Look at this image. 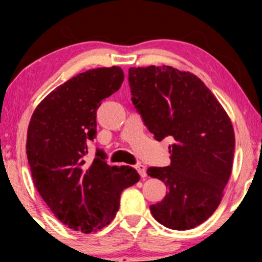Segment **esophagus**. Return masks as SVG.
<instances>
[{
	"label": "esophagus",
	"mask_w": 262,
	"mask_h": 262,
	"mask_svg": "<svg viewBox=\"0 0 262 262\" xmlns=\"http://www.w3.org/2000/svg\"><path fill=\"white\" fill-rule=\"evenodd\" d=\"M135 169H137L138 172H139V175H140L141 179H144V177H146V167L144 166L143 164L135 165Z\"/></svg>",
	"instance_id": "34e87169"
}]
</instances>
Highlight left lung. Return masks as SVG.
Here are the masks:
<instances>
[{
    "label": "left lung",
    "mask_w": 262,
    "mask_h": 262,
    "mask_svg": "<svg viewBox=\"0 0 262 262\" xmlns=\"http://www.w3.org/2000/svg\"><path fill=\"white\" fill-rule=\"evenodd\" d=\"M128 81L150 133L172 141L170 166L146 171L169 189L150 212L170 229H192L218 208L229 181L235 149L229 117L197 76L172 66L130 68Z\"/></svg>",
    "instance_id": "obj_1"
}]
</instances>
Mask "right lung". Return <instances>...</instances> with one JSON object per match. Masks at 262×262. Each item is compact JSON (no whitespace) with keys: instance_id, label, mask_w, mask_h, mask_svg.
<instances>
[{"instance_id":"1","label":"right lung","mask_w":262,"mask_h":262,"mask_svg":"<svg viewBox=\"0 0 262 262\" xmlns=\"http://www.w3.org/2000/svg\"><path fill=\"white\" fill-rule=\"evenodd\" d=\"M124 74L118 66L97 68L56 87L33 113L27 156L39 194L62 224L89 234L113 221L121 193L139 181L130 166H110L103 150L86 160L95 139L96 112L118 91Z\"/></svg>"}]
</instances>
